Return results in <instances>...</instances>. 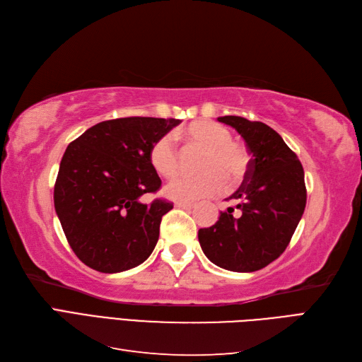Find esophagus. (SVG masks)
Returning a JSON list of instances; mask_svg holds the SVG:
<instances>
[{
	"instance_id": "34e87169",
	"label": "esophagus",
	"mask_w": 362,
	"mask_h": 362,
	"mask_svg": "<svg viewBox=\"0 0 362 362\" xmlns=\"http://www.w3.org/2000/svg\"><path fill=\"white\" fill-rule=\"evenodd\" d=\"M175 205H177L178 208H192L193 202H177Z\"/></svg>"
}]
</instances>
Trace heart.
I'll use <instances>...</instances> for the list:
<instances>
[{"instance_id":"1","label":"heart","mask_w":362,"mask_h":362,"mask_svg":"<svg viewBox=\"0 0 362 362\" xmlns=\"http://www.w3.org/2000/svg\"><path fill=\"white\" fill-rule=\"evenodd\" d=\"M177 137L184 148L201 149L202 154L196 164L199 175L181 177L170 182L164 194L173 201H193L211 196L222 189V178L229 187H234L245 178L249 168L246 146L233 139L231 131L211 120H196L180 129ZM151 168L163 178H173L180 170V156L169 136L158 137L148 152Z\"/></svg>"}]
</instances>
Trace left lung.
Listing matches in <instances>:
<instances>
[{
  "instance_id": "left-lung-1",
  "label": "left lung",
  "mask_w": 362,
  "mask_h": 362,
  "mask_svg": "<svg viewBox=\"0 0 362 362\" xmlns=\"http://www.w3.org/2000/svg\"><path fill=\"white\" fill-rule=\"evenodd\" d=\"M237 129L250 156L237 201L218 221L199 229L205 257L231 272H255L275 261L299 225L306 205L303 168L275 129L240 116L217 117Z\"/></svg>"
}]
</instances>
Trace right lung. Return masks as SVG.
Here are the masks:
<instances>
[{
  "label": "right lung",
  "mask_w": 362,
  "mask_h": 362,
  "mask_svg": "<svg viewBox=\"0 0 362 362\" xmlns=\"http://www.w3.org/2000/svg\"><path fill=\"white\" fill-rule=\"evenodd\" d=\"M180 119L120 117L89 128L64 151L54 206L68 243L86 266L119 273L141 264L160 235L172 202L141 201L161 180L151 168V145Z\"/></svg>",
  "instance_id": "add662e5"
}]
</instances>
